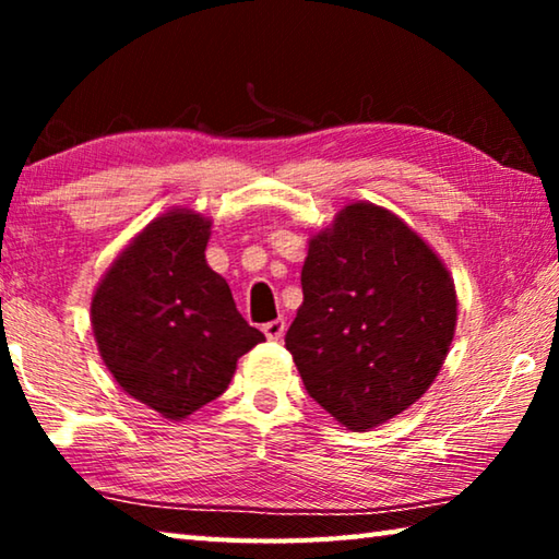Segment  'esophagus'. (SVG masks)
Wrapping results in <instances>:
<instances>
[{"mask_svg": "<svg viewBox=\"0 0 559 559\" xmlns=\"http://www.w3.org/2000/svg\"><path fill=\"white\" fill-rule=\"evenodd\" d=\"M283 333H286V320L278 318V320H271V323L263 325V335L269 340H281Z\"/></svg>", "mask_w": 559, "mask_h": 559, "instance_id": "34e87169", "label": "esophagus"}]
</instances>
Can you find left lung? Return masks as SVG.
Here are the masks:
<instances>
[{
    "label": "left lung",
    "mask_w": 559,
    "mask_h": 559,
    "mask_svg": "<svg viewBox=\"0 0 559 559\" xmlns=\"http://www.w3.org/2000/svg\"><path fill=\"white\" fill-rule=\"evenodd\" d=\"M286 333L308 394L349 431L394 419L437 380L456 333V286L394 212L349 202L308 239Z\"/></svg>",
    "instance_id": "8db88e82"
}]
</instances>
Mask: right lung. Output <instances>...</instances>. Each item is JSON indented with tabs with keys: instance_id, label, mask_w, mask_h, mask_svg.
Here are the masks:
<instances>
[{
	"instance_id": "1",
	"label": "right lung",
	"mask_w": 559,
	"mask_h": 559,
	"mask_svg": "<svg viewBox=\"0 0 559 559\" xmlns=\"http://www.w3.org/2000/svg\"><path fill=\"white\" fill-rule=\"evenodd\" d=\"M210 236V216L167 210L118 253L91 298L108 372L132 400L173 421L216 400L239 357L266 340L206 263Z\"/></svg>"
}]
</instances>
